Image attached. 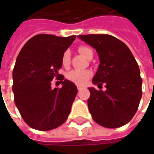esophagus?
<instances>
[{
  "label": "esophagus",
  "instance_id": "1",
  "mask_svg": "<svg viewBox=\"0 0 154 154\" xmlns=\"http://www.w3.org/2000/svg\"><path fill=\"white\" fill-rule=\"evenodd\" d=\"M77 90H78V91L82 90V87H77Z\"/></svg>",
  "mask_w": 154,
  "mask_h": 154
}]
</instances>
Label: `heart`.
Instances as JSON below:
<instances>
[{
  "instance_id": "1",
  "label": "heart",
  "mask_w": 154,
  "mask_h": 154,
  "mask_svg": "<svg viewBox=\"0 0 154 154\" xmlns=\"http://www.w3.org/2000/svg\"><path fill=\"white\" fill-rule=\"evenodd\" d=\"M78 52L87 59H91L93 57V51L88 46H80L78 48ZM62 65L64 67H68L70 65V52L68 50L65 51L62 56L61 59ZM92 76V72L88 70H72L67 73V78L73 83L82 86L87 82V81L90 79Z\"/></svg>"
}]
</instances>
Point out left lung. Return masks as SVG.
Returning <instances> with one entry per match:
<instances>
[{
    "instance_id": "8db88e82",
    "label": "left lung",
    "mask_w": 154,
    "mask_h": 154,
    "mask_svg": "<svg viewBox=\"0 0 154 154\" xmlns=\"http://www.w3.org/2000/svg\"><path fill=\"white\" fill-rule=\"evenodd\" d=\"M78 38L97 50L100 65L92 82L100 88H88L87 105L92 118L106 128H118L129 123L138 110L142 97V78L131 51L109 35H79Z\"/></svg>"
}]
</instances>
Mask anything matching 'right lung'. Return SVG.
<instances>
[{
    "label": "right lung",
    "mask_w": 154,
    "mask_h": 154,
    "mask_svg": "<svg viewBox=\"0 0 154 154\" xmlns=\"http://www.w3.org/2000/svg\"><path fill=\"white\" fill-rule=\"evenodd\" d=\"M76 35L57 37L41 34L29 39L16 58L12 90L15 103L25 122L33 129L47 131L63 125L71 111L77 88L58 73L62 56ZM54 77L63 87L53 89Z\"/></svg>",
    "instance_id": "obj_1"
}]
</instances>
